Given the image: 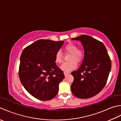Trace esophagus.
I'll list each match as a JSON object with an SVG mask.
<instances>
[{
	"instance_id": "1",
	"label": "esophagus",
	"mask_w": 121,
	"mask_h": 121,
	"mask_svg": "<svg viewBox=\"0 0 121 121\" xmlns=\"http://www.w3.org/2000/svg\"><path fill=\"white\" fill-rule=\"evenodd\" d=\"M64 75H65V76H67V75H68V74H69V72H64Z\"/></svg>"
}]
</instances>
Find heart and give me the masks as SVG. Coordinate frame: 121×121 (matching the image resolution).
<instances>
[{"label":"heart","mask_w":121,"mask_h":121,"mask_svg":"<svg viewBox=\"0 0 121 121\" xmlns=\"http://www.w3.org/2000/svg\"><path fill=\"white\" fill-rule=\"evenodd\" d=\"M64 51L66 54H70L68 60H70L64 63L60 66V69L64 71H68L74 69L77 66V63H80L84 57V51L81 48H78L76 44L69 43L64 47ZM63 55L60 51H57L55 54V61L57 64L62 63Z\"/></svg>","instance_id":"1"}]
</instances>
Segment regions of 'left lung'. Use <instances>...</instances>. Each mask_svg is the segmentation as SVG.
<instances>
[{
  "instance_id": "1",
  "label": "left lung",
  "mask_w": 121,
  "mask_h": 121,
  "mask_svg": "<svg viewBox=\"0 0 121 121\" xmlns=\"http://www.w3.org/2000/svg\"><path fill=\"white\" fill-rule=\"evenodd\" d=\"M80 41L85 51L80 67L73 71L71 90L76 97L87 99L97 95L104 87L111 68V61L104 45L87 35L71 39Z\"/></svg>"
}]
</instances>
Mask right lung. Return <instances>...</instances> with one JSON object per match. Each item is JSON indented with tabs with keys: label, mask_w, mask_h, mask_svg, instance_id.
Returning <instances> with one entry per match:
<instances>
[{
	"label": "right lung",
	"mask_w": 121,
	"mask_h": 121,
	"mask_svg": "<svg viewBox=\"0 0 121 121\" xmlns=\"http://www.w3.org/2000/svg\"><path fill=\"white\" fill-rule=\"evenodd\" d=\"M64 41L39 40L24 49L20 57L19 76L30 94L39 100L52 99L65 76L55 63V54Z\"/></svg>",
	"instance_id": "add662e5"
}]
</instances>
